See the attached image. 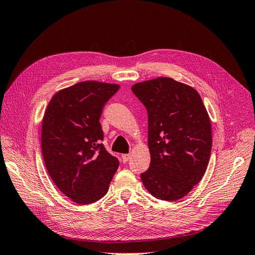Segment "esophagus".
Returning a JSON list of instances; mask_svg holds the SVG:
<instances>
[{
    "label": "esophagus",
    "instance_id": "esophagus-1",
    "mask_svg": "<svg viewBox=\"0 0 255 255\" xmlns=\"http://www.w3.org/2000/svg\"><path fill=\"white\" fill-rule=\"evenodd\" d=\"M121 159H122L123 163H127V161L129 159V154H122Z\"/></svg>",
    "mask_w": 255,
    "mask_h": 255
}]
</instances>
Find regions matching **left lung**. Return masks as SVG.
Returning a JSON list of instances; mask_svg holds the SVG:
<instances>
[{
  "mask_svg": "<svg viewBox=\"0 0 255 255\" xmlns=\"http://www.w3.org/2000/svg\"><path fill=\"white\" fill-rule=\"evenodd\" d=\"M148 112L151 163L140 174L152 196L176 201L201 181L212 150V126L198 91L170 78L132 86Z\"/></svg>",
  "mask_w": 255,
  "mask_h": 255,
  "instance_id": "8db88e82",
  "label": "left lung"
}]
</instances>
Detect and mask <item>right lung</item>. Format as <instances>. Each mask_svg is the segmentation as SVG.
Wrapping results in <instances>:
<instances>
[{"mask_svg":"<svg viewBox=\"0 0 255 255\" xmlns=\"http://www.w3.org/2000/svg\"><path fill=\"white\" fill-rule=\"evenodd\" d=\"M117 84L85 81L61 89L45 110L41 150L45 167L58 189L79 204L106 195L119 167L106 151L100 118Z\"/></svg>","mask_w":255,"mask_h":255,"instance_id":"obj_1","label":"right lung"}]
</instances>
